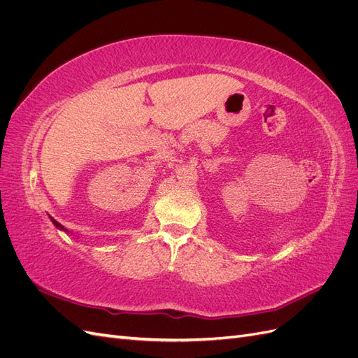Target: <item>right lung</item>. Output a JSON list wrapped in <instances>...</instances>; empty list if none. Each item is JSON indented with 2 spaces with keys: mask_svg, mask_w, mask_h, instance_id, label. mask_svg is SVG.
<instances>
[{
  "mask_svg": "<svg viewBox=\"0 0 358 358\" xmlns=\"http://www.w3.org/2000/svg\"><path fill=\"white\" fill-rule=\"evenodd\" d=\"M49 218H50V221H52V224H53V225H55V227H57V229H58V230H61V231H64V233H69V230H67V229H66V227H64V225H61V224H59V222H58V221H55V220H53V218H52V216H49Z\"/></svg>",
  "mask_w": 358,
  "mask_h": 358,
  "instance_id": "obj_1",
  "label": "right lung"
}]
</instances>
